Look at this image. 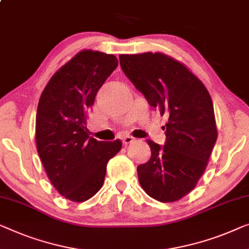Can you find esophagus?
Listing matches in <instances>:
<instances>
[{
    "label": "esophagus",
    "mask_w": 249,
    "mask_h": 249,
    "mask_svg": "<svg viewBox=\"0 0 249 249\" xmlns=\"http://www.w3.org/2000/svg\"><path fill=\"white\" fill-rule=\"evenodd\" d=\"M132 142H135V138L131 136H124V138H122V142H124V145H128V143H131Z\"/></svg>",
    "instance_id": "obj_1"
}]
</instances>
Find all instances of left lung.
<instances>
[{"instance_id": "obj_1", "label": "left lung", "mask_w": 249, "mask_h": 249, "mask_svg": "<svg viewBox=\"0 0 249 249\" xmlns=\"http://www.w3.org/2000/svg\"><path fill=\"white\" fill-rule=\"evenodd\" d=\"M119 59L149 106L168 117L165 145L147 140L151 156L137 167L139 183L153 199L174 202L196 187L217 140L211 96L184 65L164 53L120 55Z\"/></svg>"}]
</instances>
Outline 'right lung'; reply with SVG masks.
<instances>
[{
    "mask_svg": "<svg viewBox=\"0 0 249 249\" xmlns=\"http://www.w3.org/2000/svg\"><path fill=\"white\" fill-rule=\"evenodd\" d=\"M117 66L116 56L83 50L53 74L39 100V157L53 185L74 202H84L102 187L107 161L121 149L119 139L98 142L86 128V114Z\"/></svg>",
    "mask_w": 249,
    "mask_h": 249,
    "instance_id": "1",
    "label": "right lung"
}]
</instances>
